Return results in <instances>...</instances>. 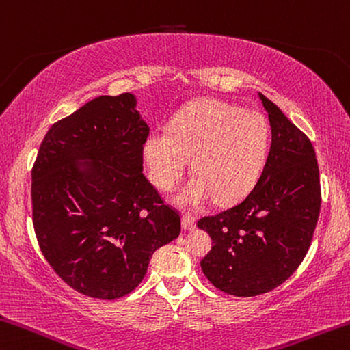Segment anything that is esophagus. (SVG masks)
<instances>
[{
	"label": "esophagus",
	"instance_id": "1",
	"mask_svg": "<svg viewBox=\"0 0 350 350\" xmlns=\"http://www.w3.org/2000/svg\"><path fill=\"white\" fill-rule=\"evenodd\" d=\"M181 225H183V228H185V230H193V228H196V225H197V217L193 216V214H189V213L183 214Z\"/></svg>",
	"mask_w": 350,
	"mask_h": 350
}]
</instances>
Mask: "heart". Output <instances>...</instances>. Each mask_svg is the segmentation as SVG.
<instances>
[{"instance_id": "b5f03b06", "label": "heart", "mask_w": 350, "mask_h": 350, "mask_svg": "<svg viewBox=\"0 0 350 350\" xmlns=\"http://www.w3.org/2000/svg\"><path fill=\"white\" fill-rule=\"evenodd\" d=\"M269 136L260 112L205 98L185 107L170 131L148 136L144 159L153 185L172 191L185 178L192 158L197 175L175 197L181 206H202L214 196L219 202H231L255 185L266 161Z\"/></svg>"}]
</instances>
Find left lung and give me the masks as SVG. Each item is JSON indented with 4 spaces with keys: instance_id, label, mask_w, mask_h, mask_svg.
Listing matches in <instances>:
<instances>
[{
    "instance_id": "1",
    "label": "left lung",
    "mask_w": 350,
    "mask_h": 350,
    "mask_svg": "<svg viewBox=\"0 0 350 350\" xmlns=\"http://www.w3.org/2000/svg\"><path fill=\"white\" fill-rule=\"evenodd\" d=\"M272 144L254 189L238 205L202 217L213 239L200 266L220 291L254 297L272 291L304 261L318 224L321 181L311 141L262 94Z\"/></svg>"
}]
</instances>
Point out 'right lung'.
<instances>
[{
  "label": "right lung",
  "mask_w": 350,
  "mask_h": 350,
  "mask_svg": "<svg viewBox=\"0 0 350 350\" xmlns=\"http://www.w3.org/2000/svg\"><path fill=\"white\" fill-rule=\"evenodd\" d=\"M148 133L136 96L103 95L56 122L32 165V224L42 254L88 297L131 293L154 252L181 231L180 213L142 174Z\"/></svg>",
  "instance_id": "right-lung-1"
}]
</instances>
